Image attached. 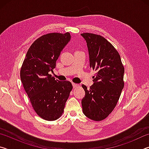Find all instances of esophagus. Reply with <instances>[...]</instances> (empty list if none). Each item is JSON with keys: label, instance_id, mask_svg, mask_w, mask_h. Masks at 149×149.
Instances as JSON below:
<instances>
[{"label": "esophagus", "instance_id": "1", "mask_svg": "<svg viewBox=\"0 0 149 149\" xmlns=\"http://www.w3.org/2000/svg\"><path fill=\"white\" fill-rule=\"evenodd\" d=\"M72 85H73V87H74V89H75V88H77L78 87H79V85L78 84H73Z\"/></svg>", "mask_w": 149, "mask_h": 149}]
</instances>
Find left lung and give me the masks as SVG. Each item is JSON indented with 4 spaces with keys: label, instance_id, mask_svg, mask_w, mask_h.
<instances>
[{
    "label": "left lung",
    "instance_id": "left-lung-1",
    "mask_svg": "<svg viewBox=\"0 0 149 149\" xmlns=\"http://www.w3.org/2000/svg\"><path fill=\"white\" fill-rule=\"evenodd\" d=\"M81 35L86 40L90 67L96 71L90 89L82 85L85 91L81 101L83 112L91 120L102 121L119 100L124 87V67L117 50L104 37L90 33Z\"/></svg>",
    "mask_w": 149,
    "mask_h": 149
}]
</instances>
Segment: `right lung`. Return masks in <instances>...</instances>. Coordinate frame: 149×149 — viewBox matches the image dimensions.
Instances as JSON below:
<instances>
[{
    "label": "right lung",
    "instance_id": "right-lung-1",
    "mask_svg": "<svg viewBox=\"0 0 149 149\" xmlns=\"http://www.w3.org/2000/svg\"><path fill=\"white\" fill-rule=\"evenodd\" d=\"M70 33H50L35 40L29 48L20 70V78L32 107L39 117L54 121L61 116L72 90L68 81L55 80L49 74L56 67Z\"/></svg>",
    "mask_w": 149,
    "mask_h": 149
}]
</instances>
